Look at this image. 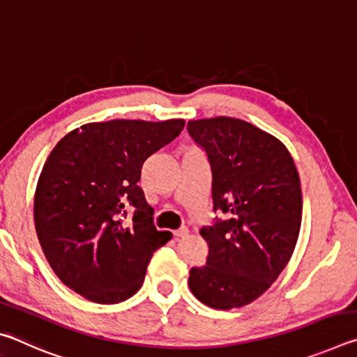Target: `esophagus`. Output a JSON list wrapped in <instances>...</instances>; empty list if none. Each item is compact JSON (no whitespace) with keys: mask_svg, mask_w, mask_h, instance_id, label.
<instances>
[{"mask_svg":"<svg viewBox=\"0 0 357 357\" xmlns=\"http://www.w3.org/2000/svg\"><path fill=\"white\" fill-rule=\"evenodd\" d=\"M187 234H189V229H187L185 227H181L179 229H176V231H174V238H176V239H179V238H185Z\"/></svg>","mask_w":357,"mask_h":357,"instance_id":"obj_1","label":"esophagus"}]
</instances>
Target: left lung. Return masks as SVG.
<instances>
[{"label": "left lung", "mask_w": 357, "mask_h": 357, "mask_svg": "<svg viewBox=\"0 0 357 357\" xmlns=\"http://www.w3.org/2000/svg\"><path fill=\"white\" fill-rule=\"evenodd\" d=\"M187 130L208 154L214 211L229 214L202 228L209 253L190 269V291L213 309H239L268 291L293 255L302 220L298 168L279 138L247 121L192 119Z\"/></svg>", "instance_id": "1"}]
</instances>
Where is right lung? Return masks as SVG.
<instances>
[{
	"label": "right lung",
	"mask_w": 357,
	"mask_h": 357,
	"mask_svg": "<svg viewBox=\"0 0 357 357\" xmlns=\"http://www.w3.org/2000/svg\"><path fill=\"white\" fill-rule=\"evenodd\" d=\"M184 119H112L64 135L47 157L34 193V225L48 264L66 287L98 304L140 289L153 253L172 239L157 231L138 185L143 162L174 140ZM136 208L124 224L119 214Z\"/></svg>",
	"instance_id": "add662e5"
}]
</instances>
